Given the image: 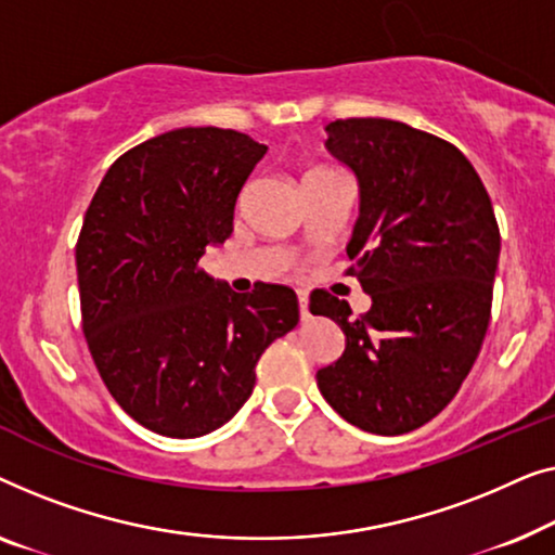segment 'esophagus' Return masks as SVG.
Returning a JSON list of instances; mask_svg holds the SVG:
<instances>
[{"label":"esophagus","instance_id":"obj_1","mask_svg":"<svg viewBox=\"0 0 555 555\" xmlns=\"http://www.w3.org/2000/svg\"><path fill=\"white\" fill-rule=\"evenodd\" d=\"M296 296H299V314H301V322H309V294L304 292V288H299L296 292Z\"/></svg>","mask_w":555,"mask_h":555}]
</instances>
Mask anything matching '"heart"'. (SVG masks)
<instances>
[{"label":"heart","mask_w":555,"mask_h":555,"mask_svg":"<svg viewBox=\"0 0 555 555\" xmlns=\"http://www.w3.org/2000/svg\"><path fill=\"white\" fill-rule=\"evenodd\" d=\"M309 173H317V170H309ZM309 173H307V176H309Z\"/></svg>","instance_id":"heart-1"}]
</instances>
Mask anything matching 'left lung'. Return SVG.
I'll return each mask as SVG.
<instances>
[{"label":"left lung","instance_id":"1","mask_svg":"<svg viewBox=\"0 0 555 555\" xmlns=\"http://www.w3.org/2000/svg\"><path fill=\"white\" fill-rule=\"evenodd\" d=\"M326 135L357 181L347 256L372 304L352 319L337 296H311V314L337 322L347 341L317 385L359 430L402 435L448 408L480 354L501 231L455 145L385 118L330 122Z\"/></svg>","mask_w":555,"mask_h":555}]
</instances>
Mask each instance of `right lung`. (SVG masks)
<instances>
[{"instance_id": "right-lung-1", "label": "right lung", "mask_w": 555, "mask_h": 555, "mask_svg": "<svg viewBox=\"0 0 555 555\" xmlns=\"http://www.w3.org/2000/svg\"><path fill=\"white\" fill-rule=\"evenodd\" d=\"M267 145L223 128H178L107 170L75 248L82 332L115 402L147 430L201 437L229 423L256 362L299 324L288 286L236 294L201 269Z\"/></svg>"}]
</instances>
